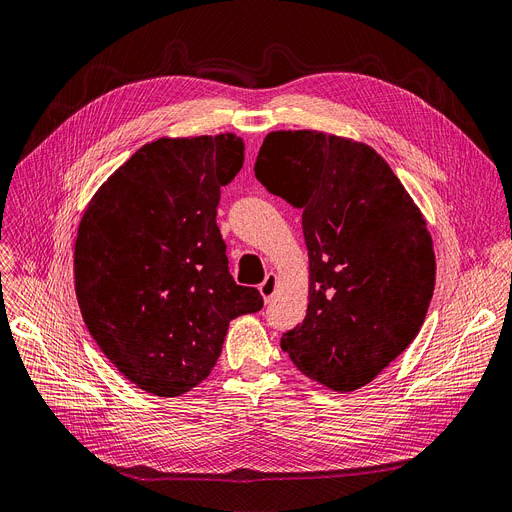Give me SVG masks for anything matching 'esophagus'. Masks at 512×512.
Here are the masks:
<instances>
[{
  "instance_id": "obj_1",
  "label": "esophagus",
  "mask_w": 512,
  "mask_h": 512,
  "mask_svg": "<svg viewBox=\"0 0 512 512\" xmlns=\"http://www.w3.org/2000/svg\"><path fill=\"white\" fill-rule=\"evenodd\" d=\"M258 290H260V296L264 298V302H269L277 292V275L269 273L267 277H264V281L260 283Z\"/></svg>"
}]
</instances>
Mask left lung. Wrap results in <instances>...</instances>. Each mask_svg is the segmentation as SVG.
I'll return each instance as SVG.
<instances>
[{"mask_svg": "<svg viewBox=\"0 0 512 512\" xmlns=\"http://www.w3.org/2000/svg\"><path fill=\"white\" fill-rule=\"evenodd\" d=\"M269 193L302 210L309 306L281 349L311 380L349 393L395 361L435 290L426 220L372 149L317 130H279L254 163Z\"/></svg>", "mask_w": 512, "mask_h": 512, "instance_id": "1", "label": "left lung"}]
</instances>
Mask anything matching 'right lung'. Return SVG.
Returning <instances> with one entry per match:
<instances>
[{
	"label": "right lung",
	"instance_id": "right-lung-1",
	"mask_svg": "<svg viewBox=\"0 0 512 512\" xmlns=\"http://www.w3.org/2000/svg\"><path fill=\"white\" fill-rule=\"evenodd\" d=\"M235 134L159 138L102 185L79 222L75 294L100 351L142 391L178 397L206 380L229 323L262 309L237 285L216 224L243 166Z\"/></svg>",
	"mask_w": 512,
	"mask_h": 512
}]
</instances>
